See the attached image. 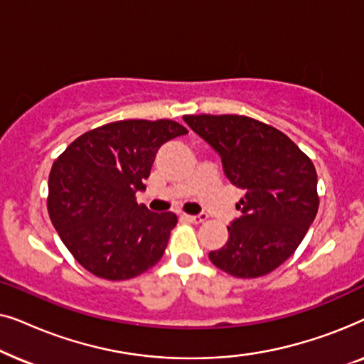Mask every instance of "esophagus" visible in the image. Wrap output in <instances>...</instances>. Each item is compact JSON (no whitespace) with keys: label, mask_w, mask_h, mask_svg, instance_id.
Wrapping results in <instances>:
<instances>
[{"label":"esophagus","mask_w":364,"mask_h":364,"mask_svg":"<svg viewBox=\"0 0 364 364\" xmlns=\"http://www.w3.org/2000/svg\"><path fill=\"white\" fill-rule=\"evenodd\" d=\"M182 218H186V220L191 223H202L207 220V215L205 213H200V215H188V213H183Z\"/></svg>","instance_id":"esophagus-1"}]
</instances>
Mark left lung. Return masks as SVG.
Returning a JSON list of instances; mask_svg holds the SVG:
<instances>
[{
    "label": "left lung",
    "mask_w": 364,
    "mask_h": 364,
    "mask_svg": "<svg viewBox=\"0 0 364 364\" xmlns=\"http://www.w3.org/2000/svg\"><path fill=\"white\" fill-rule=\"evenodd\" d=\"M183 121L222 157L233 186L245 191L242 217L228 225V240L208 253L235 278H258L293 255L315 220L320 197L311 159L282 131L238 114H198Z\"/></svg>",
    "instance_id": "left-lung-1"
}]
</instances>
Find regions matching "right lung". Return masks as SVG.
I'll return each mask as SVG.
<instances>
[{
	"instance_id": "1",
	"label": "right lung",
	"mask_w": 364,
	"mask_h": 364,
	"mask_svg": "<svg viewBox=\"0 0 364 364\" xmlns=\"http://www.w3.org/2000/svg\"><path fill=\"white\" fill-rule=\"evenodd\" d=\"M188 131L171 119H127L84 132L49 173L48 212L71 255L104 280L142 275L161 260L177 225L172 212L137 203L162 144Z\"/></svg>"
}]
</instances>
